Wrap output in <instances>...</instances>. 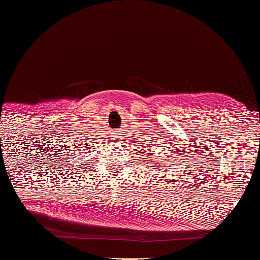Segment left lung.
Here are the masks:
<instances>
[{
	"mask_svg": "<svg viewBox=\"0 0 260 260\" xmlns=\"http://www.w3.org/2000/svg\"><path fill=\"white\" fill-rule=\"evenodd\" d=\"M154 163H156V160H154ZM153 164V163H152ZM157 169H158V168H157Z\"/></svg>",
	"mask_w": 260,
	"mask_h": 260,
	"instance_id": "1",
	"label": "left lung"
}]
</instances>
